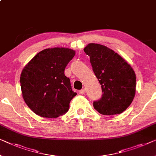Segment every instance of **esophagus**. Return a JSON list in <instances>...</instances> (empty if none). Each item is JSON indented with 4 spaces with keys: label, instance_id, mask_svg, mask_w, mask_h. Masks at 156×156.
Returning a JSON list of instances; mask_svg holds the SVG:
<instances>
[{
    "label": "esophagus",
    "instance_id": "34e87169",
    "mask_svg": "<svg viewBox=\"0 0 156 156\" xmlns=\"http://www.w3.org/2000/svg\"><path fill=\"white\" fill-rule=\"evenodd\" d=\"M85 89H82L80 90V91H79V92H80V94H85Z\"/></svg>",
    "mask_w": 156,
    "mask_h": 156
}]
</instances>
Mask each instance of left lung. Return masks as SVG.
<instances>
[{"label":"left lung","mask_w":156,"mask_h":156,"mask_svg":"<svg viewBox=\"0 0 156 156\" xmlns=\"http://www.w3.org/2000/svg\"><path fill=\"white\" fill-rule=\"evenodd\" d=\"M84 52L90 58L92 70L101 85L100 99L93 102L94 109L102 115L120 114L133 101L136 75L122 57L106 46L90 43Z\"/></svg>","instance_id":"8db88e82"}]
</instances>
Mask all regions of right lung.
Returning <instances> with one entry per match:
<instances>
[{"instance_id":"right-lung-1","label":"right lung","mask_w":156,"mask_h":156,"mask_svg":"<svg viewBox=\"0 0 156 156\" xmlns=\"http://www.w3.org/2000/svg\"><path fill=\"white\" fill-rule=\"evenodd\" d=\"M76 52L65 48L45 49L23 69L20 76L22 97L29 108L43 118H55L69 111L77 94L64 75Z\"/></svg>"}]
</instances>
